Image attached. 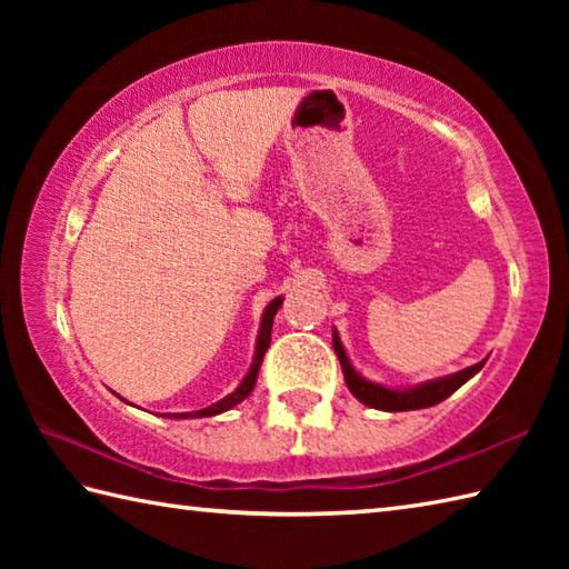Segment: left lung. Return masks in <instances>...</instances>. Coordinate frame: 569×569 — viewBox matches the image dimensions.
<instances>
[{"label": "left lung", "instance_id": "8db88e82", "mask_svg": "<svg viewBox=\"0 0 569 569\" xmlns=\"http://www.w3.org/2000/svg\"><path fill=\"white\" fill-rule=\"evenodd\" d=\"M332 345H335L337 357H340V365H342V371H345V381L349 386V391L355 393V398H359V401L365 403V406H369V408L391 410V413H398V410L430 408L435 403H440V401H445L447 396H452L465 381H469L471 377H475V373L481 367H485V361H479V365L457 371V373H452V377L420 383V386H416V389H408V391H393V389H383V386L365 381V379L359 377V373L355 371V367L349 365V359L345 355V347L340 342V337H337V332L332 335Z\"/></svg>", "mask_w": 569, "mask_h": 569}]
</instances>
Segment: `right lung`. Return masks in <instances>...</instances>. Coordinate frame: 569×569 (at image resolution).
<instances>
[{
  "label": "right lung",
  "instance_id": "right-lung-1",
  "mask_svg": "<svg viewBox=\"0 0 569 569\" xmlns=\"http://www.w3.org/2000/svg\"><path fill=\"white\" fill-rule=\"evenodd\" d=\"M281 303H283V298H276V300H271L269 308H266L263 320H261V332H259V340H257V355H253L251 369H249V373L244 377V381H241V383L237 386L234 393L224 396L222 401H217V403H212V406H208V408L196 410V413H173V416L168 413V416H171V418H210V416H217V413H224V410L234 408L237 403L244 401V398L251 393L253 383H257V373H259V367H261V361H263V355H266V349H269V345H271L273 316H276V310L281 308Z\"/></svg>",
  "mask_w": 569,
  "mask_h": 569
}]
</instances>
